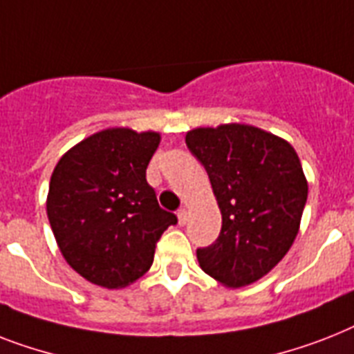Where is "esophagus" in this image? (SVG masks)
I'll use <instances>...</instances> for the list:
<instances>
[{"label":"esophagus","mask_w":354,"mask_h":354,"mask_svg":"<svg viewBox=\"0 0 354 354\" xmlns=\"http://www.w3.org/2000/svg\"><path fill=\"white\" fill-rule=\"evenodd\" d=\"M187 218H189V212H187V209H180V211H178V222H180V225H185Z\"/></svg>","instance_id":"1"}]
</instances>
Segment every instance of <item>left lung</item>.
Segmentation results:
<instances>
[{"label": "left lung", "mask_w": 354, "mask_h": 354, "mask_svg": "<svg viewBox=\"0 0 354 354\" xmlns=\"http://www.w3.org/2000/svg\"><path fill=\"white\" fill-rule=\"evenodd\" d=\"M185 143L222 211L216 242L196 249L200 267L227 287L249 286L286 257L298 234L307 202L298 154L286 140L240 123L194 129Z\"/></svg>", "instance_id": "left-lung-1"}]
</instances>
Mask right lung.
<instances>
[{
	"label": "right lung",
	"mask_w": 354,
	"mask_h": 354,
	"mask_svg": "<svg viewBox=\"0 0 354 354\" xmlns=\"http://www.w3.org/2000/svg\"><path fill=\"white\" fill-rule=\"evenodd\" d=\"M160 134L96 132L65 152L50 178L47 216L63 258L85 280L120 289L151 269L178 218L158 205L145 171Z\"/></svg>",
	"instance_id": "obj_1"
}]
</instances>
